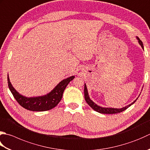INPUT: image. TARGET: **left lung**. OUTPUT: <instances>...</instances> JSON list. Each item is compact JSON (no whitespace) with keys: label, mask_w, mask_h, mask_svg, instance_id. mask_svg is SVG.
Instances as JSON below:
<instances>
[{"label":"left lung","mask_w":150,"mask_h":150,"mask_svg":"<svg viewBox=\"0 0 150 150\" xmlns=\"http://www.w3.org/2000/svg\"><path fill=\"white\" fill-rule=\"evenodd\" d=\"M137 40H139V43L140 45V46L142 47V48L144 49V45H143V43L142 42V41L140 40L139 38L137 37ZM84 98L85 100H86V103L89 105V106L90 107H92L93 110H96V112H98L99 113H102V114H116V113H120L121 112H123V111L127 109L128 107H129L131 105H133L134 102L137 101V99L135 101H133L131 104L127 105L125 107H123L121 108H105V107H101L99 105H96L95 103H93L92 100H91L90 97L88 96V90H87V87L86 84H84Z\"/></svg>","instance_id":"obj_1"}]
</instances>
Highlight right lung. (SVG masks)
<instances>
[{"label":"right lung","instance_id":"right-lung-1","mask_svg":"<svg viewBox=\"0 0 150 150\" xmlns=\"http://www.w3.org/2000/svg\"><path fill=\"white\" fill-rule=\"evenodd\" d=\"M74 78L75 76H71L64 79L63 81L60 82L59 84H57V86H56L51 92L47 95L34 97V98H27L21 95L18 92H17V90L11 85L8 75V83L9 89L21 106L32 111H46L52 109L59 103L62 98L64 90L69 82Z\"/></svg>","mask_w":150,"mask_h":150}]
</instances>
